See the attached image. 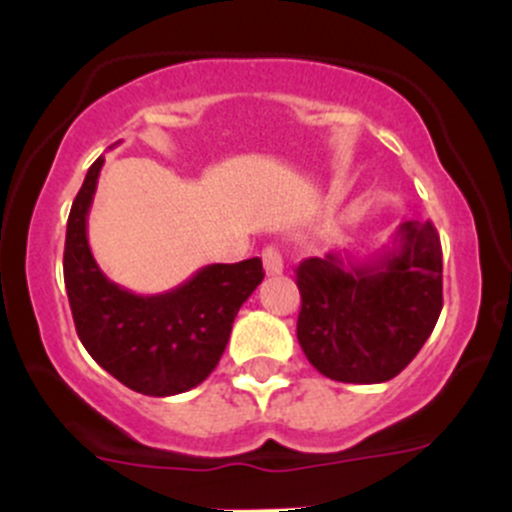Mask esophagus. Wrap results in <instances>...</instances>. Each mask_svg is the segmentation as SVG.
<instances>
[{
	"instance_id": "obj_1",
	"label": "esophagus",
	"mask_w": 512,
	"mask_h": 512,
	"mask_svg": "<svg viewBox=\"0 0 512 512\" xmlns=\"http://www.w3.org/2000/svg\"><path fill=\"white\" fill-rule=\"evenodd\" d=\"M262 262H265V272L267 275H282V270H285V260H282V255H280V250H277V247H265V250H262Z\"/></svg>"
}]
</instances>
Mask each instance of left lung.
I'll use <instances>...</instances> for the list:
<instances>
[{
	"mask_svg": "<svg viewBox=\"0 0 512 512\" xmlns=\"http://www.w3.org/2000/svg\"><path fill=\"white\" fill-rule=\"evenodd\" d=\"M297 339L319 374L381 384L411 364L443 307L441 240L431 223H401L366 260L347 252L297 267Z\"/></svg>",
	"mask_w": 512,
	"mask_h": 512,
	"instance_id": "1",
	"label": "left lung"
}]
</instances>
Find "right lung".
Instances as JSON below:
<instances>
[{
	"mask_svg": "<svg viewBox=\"0 0 512 512\" xmlns=\"http://www.w3.org/2000/svg\"><path fill=\"white\" fill-rule=\"evenodd\" d=\"M103 156L86 173L71 205L64 245V285L86 352L123 386L146 396H175L210 376L232 322L262 282L260 257L200 267L183 285L136 294L108 280L89 247V210Z\"/></svg>",
	"mask_w": 512,
	"mask_h": 512,
	"instance_id": "right-lung-1",
	"label": "right lung"
}]
</instances>
